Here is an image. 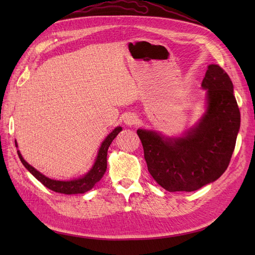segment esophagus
<instances>
[{"label":"esophagus","mask_w":255,"mask_h":255,"mask_svg":"<svg viewBox=\"0 0 255 255\" xmlns=\"http://www.w3.org/2000/svg\"><path fill=\"white\" fill-rule=\"evenodd\" d=\"M137 122H138V118H137V116L134 114L129 113L125 117V123L127 126H135V125H137Z\"/></svg>","instance_id":"1"}]
</instances>
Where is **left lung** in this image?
Segmentation results:
<instances>
[{
    "label": "left lung",
    "mask_w": 255,
    "mask_h": 255,
    "mask_svg": "<svg viewBox=\"0 0 255 255\" xmlns=\"http://www.w3.org/2000/svg\"><path fill=\"white\" fill-rule=\"evenodd\" d=\"M201 86L206 111L181 137L138 128L148 170L168 191H194L227 170L241 128L233 83L218 65L207 67Z\"/></svg>",
    "instance_id": "obj_1"
}]
</instances>
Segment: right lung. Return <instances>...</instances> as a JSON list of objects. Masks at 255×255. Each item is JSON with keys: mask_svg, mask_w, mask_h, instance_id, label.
Wrapping results in <instances>:
<instances>
[{"mask_svg": "<svg viewBox=\"0 0 255 255\" xmlns=\"http://www.w3.org/2000/svg\"><path fill=\"white\" fill-rule=\"evenodd\" d=\"M121 130H122V128L117 127L113 130V132H111L109 135H107V137L103 140L101 146H100L98 155L90 170L86 174L79 177V179H74L70 181L52 180L50 177L43 175L41 172L36 170L33 166H30L27 161L24 160L19 150L17 152L23 166H24L27 170L32 173L38 181L41 182L47 188L55 192H59V194H65V195L84 194V192L94 188L95 185L102 179V176L104 175L107 168V150H109L112 141L115 139L116 136L121 132ZM14 142H16V146L18 148L17 141L14 140Z\"/></svg>", "mask_w": 255, "mask_h": 255, "instance_id": "add662e5", "label": "right lung"}]
</instances>
